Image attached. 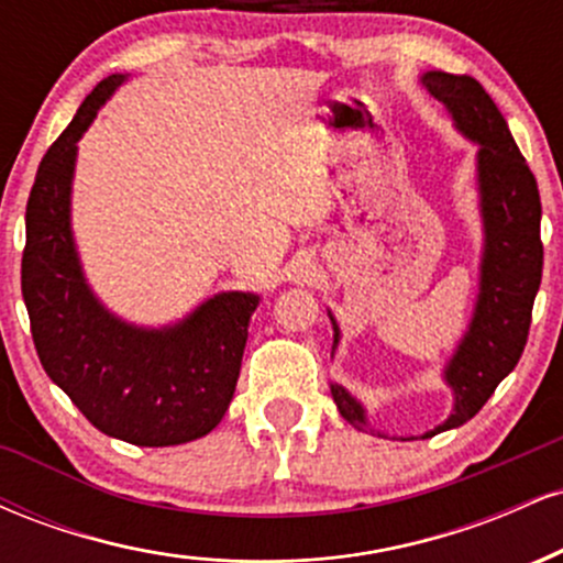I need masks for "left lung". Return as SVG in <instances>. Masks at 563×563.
<instances>
[{"label":"left lung","instance_id":"obj_1","mask_svg":"<svg viewBox=\"0 0 563 563\" xmlns=\"http://www.w3.org/2000/svg\"><path fill=\"white\" fill-rule=\"evenodd\" d=\"M426 89L448 106L455 126L479 142V196L484 217L482 286L474 320L452 354L444 378L455 391L450 418L423 439L463 426L493 397L497 384L514 371L527 346L534 296L542 280L540 190L510 137L493 97L471 76L442 70L423 74ZM333 346L339 328L333 322ZM339 412L349 423L365 426V410L341 386H331Z\"/></svg>","mask_w":563,"mask_h":563}]
</instances>
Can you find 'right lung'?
Returning a JSON list of instances; mask_svg holds the SVG:
<instances>
[{"mask_svg":"<svg viewBox=\"0 0 563 563\" xmlns=\"http://www.w3.org/2000/svg\"><path fill=\"white\" fill-rule=\"evenodd\" d=\"M124 76L87 95L38 164L25 206L21 288L31 335L47 376L95 429L140 448L206 437L235 394L254 294H219L164 331L126 325L84 283L70 238L76 142Z\"/></svg>","mask_w":563,"mask_h":563,"instance_id":"right-lung-1","label":"right lung"}]
</instances>
